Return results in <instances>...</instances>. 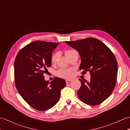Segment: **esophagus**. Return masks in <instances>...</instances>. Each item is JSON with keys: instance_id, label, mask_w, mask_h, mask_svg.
Instances as JSON below:
<instances>
[{"instance_id": "1", "label": "esophagus", "mask_w": 130, "mask_h": 130, "mask_svg": "<svg viewBox=\"0 0 130 130\" xmlns=\"http://www.w3.org/2000/svg\"><path fill=\"white\" fill-rule=\"evenodd\" d=\"M71 81V80H66V83H67V84H69V83H70V82Z\"/></svg>"}]
</instances>
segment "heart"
I'll use <instances>...</instances> for the list:
<instances>
[{"instance_id":"1","label":"heart","mask_w":130,"mask_h":130,"mask_svg":"<svg viewBox=\"0 0 130 130\" xmlns=\"http://www.w3.org/2000/svg\"><path fill=\"white\" fill-rule=\"evenodd\" d=\"M75 52H77V51L75 50H69L66 51L65 55L68 58H69ZM58 56V53H54L51 56V61L53 64H55L56 62ZM56 75L60 77L64 78V79H69L72 75V69H60L56 72Z\"/></svg>"}]
</instances>
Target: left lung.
Returning a JSON list of instances; mask_svg holds the SVG:
<instances>
[{
	"mask_svg": "<svg viewBox=\"0 0 130 130\" xmlns=\"http://www.w3.org/2000/svg\"><path fill=\"white\" fill-rule=\"evenodd\" d=\"M65 43L79 52L81 59L79 69L84 70L83 74L89 71L91 75L89 81L79 79L81 85L77 91L78 97L87 105L100 104L109 97L115 87L117 62L114 54L96 38Z\"/></svg>",
	"mask_w": 130,
	"mask_h": 130,
	"instance_id": "1",
	"label": "left lung"
}]
</instances>
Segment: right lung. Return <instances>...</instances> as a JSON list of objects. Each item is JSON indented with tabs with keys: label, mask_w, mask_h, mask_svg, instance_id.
<instances>
[{
	"label": "right lung",
	"mask_w": 130,
	"mask_h": 130,
	"mask_svg": "<svg viewBox=\"0 0 130 130\" xmlns=\"http://www.w3.org/2000/svg\"><path fill=\"white\" fill-rule=\"evenodd\" d=\"M59 43L35 41L18 53L14 62V79L18 92L30 106L46 111L58 102L66 85L62 79L55 77L49 83L44 74L51 65L52 53Z\"/></svg>",
	"instance_id": "right-lung-1"
}]
</instances>
